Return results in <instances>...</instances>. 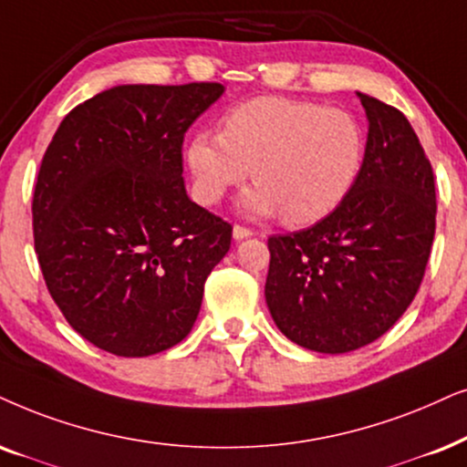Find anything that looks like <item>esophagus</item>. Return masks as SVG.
<instances>
[{
	"mask_svg": "<svg viewBox=\"0 0 467 467\" xmlns=\"http://www.w3.org/2000/svg\"><path fill=\"white\" fill-rule=\"evenodd\" d=\"M251 235H253V229H248L244 225H234V238L235 240H246V238H251Z\"/></svg>",
	"mask_w": 467,
	"mask_h": 467,
	"instance_id": "1",
	"label": "esophagus"
}]
</instances>
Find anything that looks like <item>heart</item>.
<instances>
[{
	"instance_id": "obj_1",
	"label": "heart",
	"mask_w": 467,
	"mask_h": 467,
	"mask_svg": "<svg viewBox=\"0 0 467 467\" xmlns=\"http://www.w3.org/2000/svg\"><path fill=\"white\" fill-rule=\"evenodd\" d=\"M186 159L202 203H219L251 173L255 186L240 210L300 227L322 221L354 189L365 130L348 109L264 96L229 111L223 132L197 130Z\"/></svg>"
}]
</instances>
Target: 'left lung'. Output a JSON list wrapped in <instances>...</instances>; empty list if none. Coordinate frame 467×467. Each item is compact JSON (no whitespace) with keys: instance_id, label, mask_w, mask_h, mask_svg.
<instances>
[{"instance_id":"8db88e82","label":"left lung","mask_w":467,"mask_h":467,"mask_svg":"<svg viewBox=\"0 0 467 467\" xmlns=\"http://www.w3.org/2000/svg\"><path fill=\"white\" fill-rule=\"evenodd\" d=\"M365 161L341 205L313 227L270 235L265 302L289 341L322 354L365 348L419 292L435 235V184L399 109L358 94Z\"/></svg>"}]
</instances>
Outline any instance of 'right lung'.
I'll use <instances>...</instances> for the list:
<instances>
[{
    "mask_svg": "<svg viewBox=\"0 0 467 467\" xmlns=\"http://www.w3.org/2000/svg\"><path fill=\"white\" fill-rule=\"evenodd\" d=\"M221 83L118 86L66 115L32 216L47 289L72 328L124 358L189 335L232 225L191 202L182 143Z\"/></svg>",
    "mask_w": 467,
    "mask_h": 467,
    "instance_id": "right-lung-1",
    "label": "right lung"
}]
</instances>
